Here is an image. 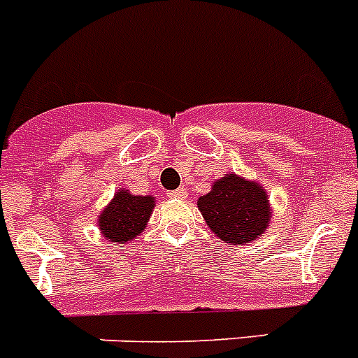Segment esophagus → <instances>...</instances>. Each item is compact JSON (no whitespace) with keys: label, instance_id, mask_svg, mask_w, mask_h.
<instances>
[{"label":"esophagus","instance_id":"esophagus-1","mask_svg":"<svg viewBox=\"0 0 358 358\" xmlns=\"http://www.w3.org/2000/svg\"><path fill=\"white\" fill-rule=\"evenodd\" d=\"M170 197L172 199H186V189L185 188H177L170 192Z\"/></svg>","mask_w":358,"mask_h":358}]
</instances>
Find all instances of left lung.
Here are the masks:
<instances>
[{"label":"left lung","instance_id":"obj_1","mask_svg":"<svg viewBox=\"0 0 358 358\" xmlns=\"http://www.w3.org/2000/svg\"><path fill=\"white\" fill-rule=\"evenodd\" d=\"M197 208L215 235L231 245L264 235L273 213L265 188L236 173L215 181L211 192L199 197Z\"/></svg>","mask_w":358,"mask_h":358}]
</instances>
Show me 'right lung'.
Instances as JSON below:
<instances>
[{"label": "right lung", "mask_w": 358, "mask_h": 358, "mask_svg": "<svg viewBox=\"0 0 358 358\" xmlns=\"http://www.w3.org/2000/svg\"><path fill=\"white\" fill-rule=\"evenodd\" d=\"M154 206L156 197L152 195H132L129 189H118L98 215V227L113 243H127L147 227Z\"/></svg>", "instance_id": "1"}]
</instances>
